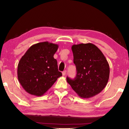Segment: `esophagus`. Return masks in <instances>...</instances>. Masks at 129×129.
<instances>
[{
	"instance_id": "esophagus-1",
	"label": "esophagus",
	"mask_w": 129,
	"mask_h": 129,
	"mask_svg": "<svg viewBox=\"0 0 129 129\" xmlns=\"http://www.w3.org/2000/svg\"><path fill=\"white\" fill-rule=\"evenodd\" d=\"M66 70L64 71L63 72H62V74H63V76L65 75H66Z\"/></svg>"
}]
</instances>
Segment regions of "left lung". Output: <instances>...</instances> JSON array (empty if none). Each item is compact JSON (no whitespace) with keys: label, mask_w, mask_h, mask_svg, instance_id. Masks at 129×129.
<instances>
[{"label":"left lung","mask_w":129,"mask_h":129,"mask_svg":"<svg viewBox=\"0 0 129 129\" xmlns=\"http://www.w3.org/2000/svg\"><path fill=\"white\" fill-rule=\"evenodd\" d=\"M73 61L77 73L74 79L67 77V82L78 96L92 97L106 87L109 77V66L98 48L91 43L72 46Z\"/></svg>","instance_id":"8db88e82"}]
</instances>
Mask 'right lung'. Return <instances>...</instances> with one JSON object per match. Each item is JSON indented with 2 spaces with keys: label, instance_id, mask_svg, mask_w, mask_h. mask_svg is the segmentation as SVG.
<instances>
[{
  "label": "right lung",
  "instance_id": "right-lung-1",
  "mask_svg": "<svg viewBox=\"0 0 129 129\" xmlns=\"http://www.w3.org/2000/svg\"><path fill=\"white\" fill-rule=\"evenodd\" d=\"M58 45L48 41L31 46L17 66V78L23 89L32 95L41 96L62 74L54 55Z\"/></svg>",
  "mask_w": 129,
  "mask_h": 129
}]
</instances>
